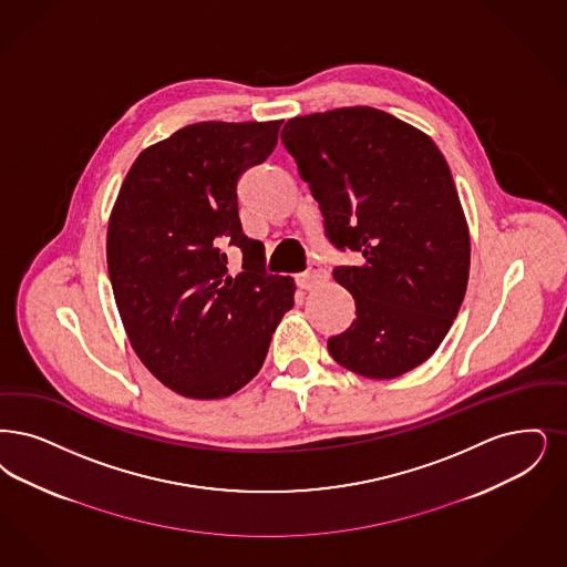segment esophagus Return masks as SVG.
Masks as SVG:
<instances>
[{"label": "esophagus", "mask_w": 567, "mask_h": 567, "mask_svg": "<svg viewBox=\"0 0 567 567\" xmlns=\"http://www.w3.org/2000/svg\"><path fill=\"white\" fill-rule=\"evenodd\" d=\"M324 278V272H322V268H318L317 264H310V268L306 270L303 274H299L295 280H297V287L299 289H312L317 282H320Z\"/></svg>", "instance_id": "esophagus-1"}]
</instances>
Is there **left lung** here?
<instances>
[{"label": "left lung", "instance_id": "1", "mask_svg": "<svg viewBox=\"0 0 567 567\" xmlns=\"http://www.w3.org/2000/svg\"><path fill=\"white\" fill-rule=\"evenodd\" d=\"M282 143L308 183L327 240L363 255L333 278L357 303L329 338L364 378H399L431 359L462 306L471 238L452 171L431 136L373 107L299 115Z\"/></svg>", "mask_w": 567, "mask_h": 567}]
</instances>
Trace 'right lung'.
Masks as SVG:
<instances>
[{
  "instance_id": "right-lung-1",
  "label": "right lung",
  "mask_w": 567,
  "mask_h": 567,
  "mask_svg": "<svg viewBox=\"0 0 567 567\" xmlns=\"http://www.w3.org/2000/svg\"><path fill=\"white\" fill-rule=\"evenodd\" d=\"M282 120L198 122L147 147L131 166L107 229L115 303L138 359L189 399L249 384L295 285L266 272L264 245L243 234L238 179L278 143ZM229 246L244 272L229 277Z\"/></svg>"
}]
</instances>
